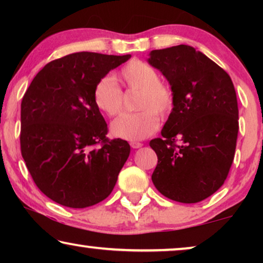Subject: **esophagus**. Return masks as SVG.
I'll return each mask as SVG.
<instances>
[{
  "label": "esophagus",
  "instance_id": "esophagus-1",
  "mask_svg": "<svg viewBox=\"0 0 263 263\" xmlns=\"http://www.w3.org/2000/svg\"><path fill=\"white\" fill-rule=\"evenodd\" d=\"M130 146H132V148H134V149H138V148H140V147H142V143H141V142H136V141H133V142H130Z\"/></svg>",
  "mask_w": 263,
  "mask_h": 263
}]
</instances>
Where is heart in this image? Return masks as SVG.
Listing matches in <instances>:
<instances>
[{"label": "heart", "instance_id": "obj_1", "mask_svg": "<svg viewBox=\"0 0 263 263\" xmlns=\"http://www.w3.org/2000/svg\"><path fill=\"white\" fill-rule=\"evenodd\" d=\"M120 77L129 88L139 91L134 114H124L111 123V133L127 141H139L158 129V118H166L175 105V96L167 85L159 81V74L148 63L133 60L122 68ZM93 99L96 106L107 116L122 111L123 96L112 77H104L97 82Z\"/></svg>", "mask_w": 263, "mask_h": 263}]
</instances>
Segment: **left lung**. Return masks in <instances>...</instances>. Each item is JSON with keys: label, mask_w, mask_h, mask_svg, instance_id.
<instances>
[{"label": "left lung", "mask_w": 263, "mask_h": 263, "mask_svg": "<svg viewBox=\"0 0 263 263\" xmlns=\"http://www.w3.org/2000/svg\"><path fill=\"white\" fill-rule=\"evenodd\" d=\"M147 61L175 96L163 139L149 142L158 157L152 182L167 199L200 202L224 184L235 157L238 104L232 80L189 45L152 50Z\"/></svg>", "instance_id": "1"}]
</instances>
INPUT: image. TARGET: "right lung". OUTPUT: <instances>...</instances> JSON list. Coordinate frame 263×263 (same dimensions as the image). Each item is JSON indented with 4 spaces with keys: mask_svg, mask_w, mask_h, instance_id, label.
<instances>
[{
    "mask_svg": "<svg viewBox=\"0 0 263 263\" xmlns=\"http://www.w3.org/2000/svg\"><path fill=\"white\" fill-rule=\"evenodd\" d=\"M130 57L70 53L46 64L25 93L21 154L39 190L62 206L86 208L105 200L128 159L127 141L107 140L93 91Z\"/></svg>",
    "mask_w": 263,
    "mask_h": 263,
    "instance_id": "right-lung-1",
    "label": "right lung"
}]
</instances>
